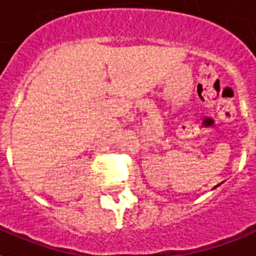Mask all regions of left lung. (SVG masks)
<instances>
[{
  "instance_id": "8db88e82",
  "label": "left lung",
  "mask_w": 256,
  "mask_h": 256,
  "mask_svg": "<svg viewBox=\"0 0 256 256\" xmlns=\"http://www.w3.org/2000/svg\"><path fill=\"white\" fill-rule=\"evenodd\" d=\"M216 187H217V186H216Z\"/></svg>"
}]
</instances>
